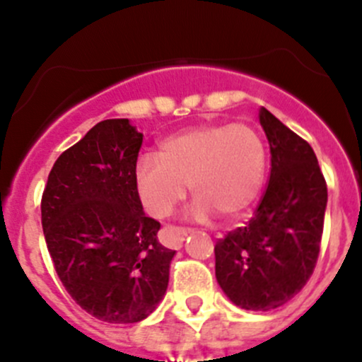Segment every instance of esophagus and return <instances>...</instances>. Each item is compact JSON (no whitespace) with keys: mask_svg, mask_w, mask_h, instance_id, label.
<instances>
[{"mask_svg":"<svg viewBox=\"0 0 362 362\" xmlns=\"http://www.w3.org/2000/svg\"><path fill=\"white\" fill-rule=\"evenodd\" d=\"M189 233H191V229L189 228H168L166 238H168V243H170V247H173V249H180L182 243H184V238L189 235Z\"/></svg>","mask_w":362,"mask_h":362,"instance_id":"1","label":"esophagus"}]
</instances>
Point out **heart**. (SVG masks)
I'll list each match as a JSON object with an SVG mask.
<instances>
[{"label":"heart","mask_w":362,"mask_h":362,"mask_svg":"<svg viewBox=\"0 0 362 362\" xmlns=\"http://www.w3.org/2000/svg\"><path fill=\"white\" fill-rule=\"evenodd\" d=\"M266 145L249 124H203L160 141L158 156L134 164V189L151 217L164 218L185 198L198 202L194 215L224 218L245 214L266 177Z\"/></svg>","instance_id":"obj_1"}]
</instances>
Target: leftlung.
I'll return each instance as SVG.
<instances>
[{"instance_id": "obj_1", "label": "left lung", "mask_w": 362, "mask_h": 362, "mask_svg": "<svg viewBox=\"0 0 362 362\" xmlns=\"http://www.w3.org/2000/svg\"><path fill=\"white\" fill-rule=\"evenodd\" d=\"M272 170L257 208L243 228L215 243V276L245 310L279 308L315 269L324 231L327 184L306 140L261 108Z\"/></svg>"}]
</instances>
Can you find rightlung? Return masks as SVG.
Segmentation results:
<instances>
[{
  "label": "right lung",
  "mask_w": 362,
  "mask_h": 362,
  "mask_svg": "<svg viewBox=\"0 0 362 362\" xmlns=\"http://www.w3.org/2000/svg\"><path fill=\"white\" fill-rule=\"evenodd\" d=\"M144 134L107 119L54 163L42 194V228L73 301L103 322L134 324L166 293L175 250L144 214L134 164Z\"/></svg>",
  "instance_id": "right-lung-1"
}]
</instances>
